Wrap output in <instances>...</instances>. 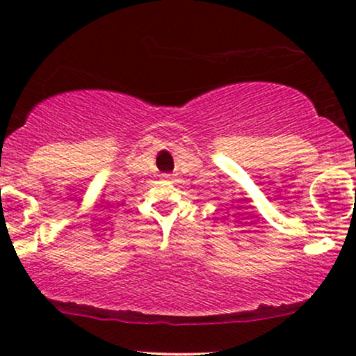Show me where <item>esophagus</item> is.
Here are the masks:
<instances>
[{
    "instance_id": "esophagus-1",
    "label": "esophagus",
    "mask_w": 356,
    "mask_h": 356,
    "mask_svg": "<svg viewBox=\"0 0 356 356\" xmlns=\"http://www.w3.org/2000/svg\"><path fill=\"white\" fill-rule=\"evenodd\" d=\"M162 177H164L165 181H170V179H172L174 175H172V174H162Z\"/></svg>"
}]
</instances>
